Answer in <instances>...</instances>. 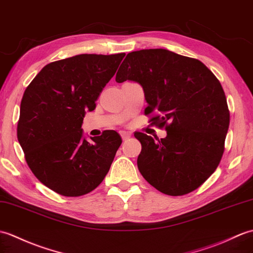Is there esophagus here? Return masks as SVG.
Instances as JSON below:
<instances>
[{
	"label": "esophagus",
	"mask_w": 253,
	"mask_h": 253,
	"mask_svg": "<svg viewBox=\"0 0 253 253\" xmlns=\"http://www.w3.org/2000/svg\"><path fill=\"white\" fill-rule=\"evenodd\" d=\"M120 133H121V136H122V139L124 140V141L128 140L129 138H130V136H131V133L130 132H127V131H121Z\"/></svg>",
	"instance_id": "1"
}]
</instances>
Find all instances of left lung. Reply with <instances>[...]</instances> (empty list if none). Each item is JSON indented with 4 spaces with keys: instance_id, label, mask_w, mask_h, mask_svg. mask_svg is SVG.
<instances>
[{
    "instance_id": "left-lung-1",
    "label": "left lung",
    "mask_w": 253,
    "mask_h": 253,
    "mask_svg": "<svg viewBox=\"0 0 253 253\" xmlns=\"http://www.w3.org/2000/svg\"><path fill=\"white\" fill-rule=\"evenodd\" d=\"M127 80L143 87L145 115L167 131L161 140L134 133L142 146L139 171L167 195L195 191L224 153L230 111L219 80L202 61L162 48L129 52L115 78Z\"/></svg>"
}]
</instances>
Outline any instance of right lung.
Here are the masks:
<instances>
[{
	"label": "right lung",
	"instance_id": "1",
	"mask_svg": "<svg viewBox=\"0 0 253 253\" xmlns=\"http://www.w3.org/2000/svg\"><path fill=\"white\" fill-rule=\"evenodd\" d=\"M125 55L82 54L50 62L26 88L17 138L33 174L60 195H85L109 172L121 136L105 130L88 142L81 127Z\"/></svg>",
	"mask_w": 253,
	"mask_h": 253
}]
</instances>
